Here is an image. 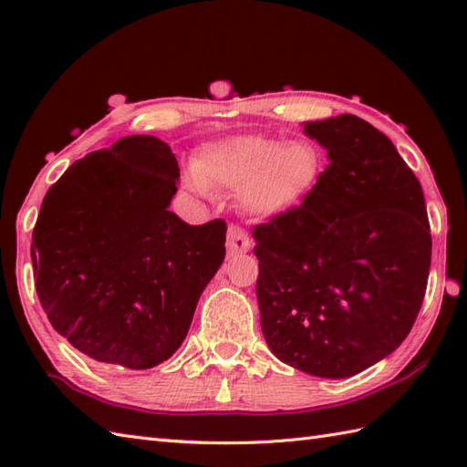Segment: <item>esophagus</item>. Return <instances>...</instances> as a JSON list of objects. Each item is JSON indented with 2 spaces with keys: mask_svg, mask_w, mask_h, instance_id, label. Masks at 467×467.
<instances>
[{
  "mask_svg": "<svg viewBox=\"0 0 467 467\" xmlns=\"http://www.w3.org/2000/svg\"><path fill=\"white\" fill-rule=\"evenodd\" d=\"M226 251L231 256L251 251L249 234H246V231H243L241 226H236V224L228 226V231H226Z\"/></svg>",
  "mask_w": 467,
  "mask_h": 467,
  "instance_id": "obj_1",
  "label": "esophagus"
}]
</instances>
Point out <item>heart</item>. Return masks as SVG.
<instances>
[{"instance_id":"1","label":"heart","mask_w":467,"mask_h":467,"mask_svg":"<svg viewBox=\"0 0 467 467\" xmlns=\"http://www.w3.org/2000/svg\"><path fill=\"white\" fill-rule=\"evenodd\" d=\"M192 171L206 188L239 191V204L246 214L271 221L293 213L306 201L319 182L323 156L305 138L228 136L202 146Z\"/></svg>"}]
</instances>
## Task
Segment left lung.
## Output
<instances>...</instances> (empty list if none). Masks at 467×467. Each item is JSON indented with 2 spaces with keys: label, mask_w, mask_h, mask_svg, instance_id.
<instances>
[{
  "label": "left lung",
  "mask_w": 467,
  "mask_h": 467,
  "mask_svg": "<svg viewBox=\"0 0 467 467\" xmlns=\"http://www.w3.org/2000/svg\"><path fill=\"white\" fill-rule=\"evenodd\" d=\"M329 158L293 213L254 226L261 329L276 359L343 379L393 353L431 263L421 184L393 142L353 114L305 122Z\"/></svg>",
  "instance_id": "obj_1"
}]
</instances>
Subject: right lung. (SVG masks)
I'll use <instances>...</instances> for the list:
<instances>
[{
	"instance_id": "add662e5",
	"label": "right lung",
	"mask_w": 467,
	"mask_h": 467,
	"mask_svg": "<svg viewBox=\"0 0 467 467\" xmlns=\"http://www.w3.org/2000/svg\"><path fill=\"white\" fill-rule=\"evenodd\" d=\"M171 146L126 136L49 188L32 236L36 291L54 329L100 363L150 369L172 357L224 261L226 223L168 211Z\"/></svg>"
}]
</instances>
